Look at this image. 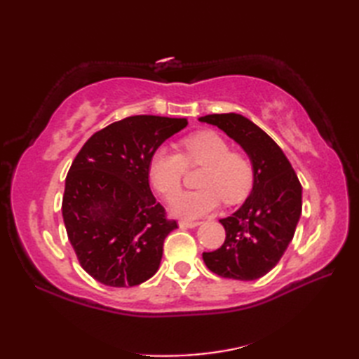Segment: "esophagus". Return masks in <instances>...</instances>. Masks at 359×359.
Returning <instances> with one entry per match:
<instances>
[{
	"instance_id": "1",
	"label": "esophagus",
	"mask_w": 359,
	"mask_h": 359,
	"mask_svg": "<svg viewBox=\"0 0 359 359\" xmlns=\"http://www.w3.org/2000/svg\"><path fill=\"white\" fill-rule=\"evenodd\" d=\"M179 225L182 228H194L197 225H201V222H197V220H180Z\"/></svg>"
}]
</instances>
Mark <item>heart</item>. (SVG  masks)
<instances>
[{"label":"heart","instance_id":"1","mask_svg":"<svg viewBox=\"0 0 359 359\" xmlns=\"http://www.w3.org/2000/svg\"><path fill=\"white\" fill-rule=\"evenodd\" d=\"M179 154L158 149L149 158L148 175L151 185L165 199L180 191L185 170L203 166L197 185L199 191L179 194L172 201L175 216L196 219L215 211L220 199L226 205L241 203L253 187V165L239 151H231L230 143L216 131H201L179 142Z\"/></svg>","mask_w":359,"mask_h":359}]
</instances>
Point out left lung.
Instances as JSON below:
<instances>
[{"label": "left lung", "mask_w": 359, "mask_h": 359, "mask_svg": "<svg viewBox=\"0 0 359 359\" xmlns=\"http://www.w3.org/2000/svg\"><path fill=\"white\" fill-rule=\"evenodd\" d=\"M238 142L253 165V189L242 207L220 219L222 247L203 253V262L222 278L255 280L265 276L292 242L302 211V187L284 151L241 114H211L199 118Z\"/></svg>", "instance_id": "obj_1"}]
</instances>
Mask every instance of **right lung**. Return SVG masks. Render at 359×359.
I'll return each instance as SVG.
<instances>
[{
    "label": "right lung",
    "instance_id": "1",
    "mask_svg": "<svg viewBox=\"0 0 359 359\" xmlns=\"http://www.w3.org/2000/svg\"><path fill=\"white\" fill-rule=\"evenodd\" d=\"M187 118L133 116L83 144L66 175L63 220L80 265L109 287H134L158 270L177 228L149 188V158Z\"/></svg>",
    "mask_w": 359,
    "mask_h": 359
}]
</instances>
